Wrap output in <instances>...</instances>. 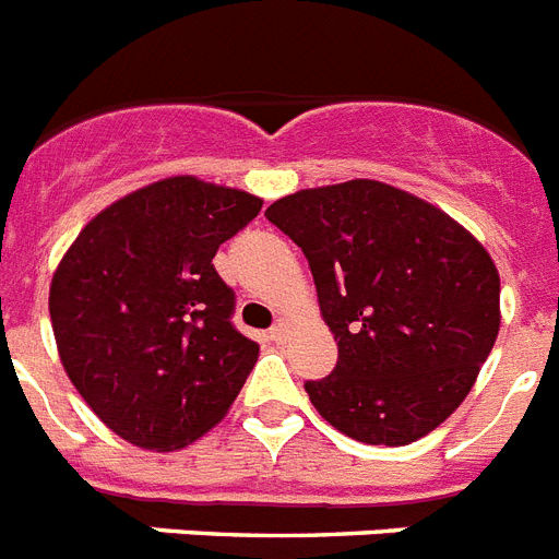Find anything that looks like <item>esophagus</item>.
Segmentation results:
<instances>
[{"instance_id":"1","label":"esophagus","mask_w":559,"mask_h":559,"mask_svg":"<svg viewBox=\"0 0 559 559\" xmlns=\"http://www.w3.org/2000/svg\"><path fill=\"white\" fill-rule=\"evenodd\" d=\"M287 335H289V326L284 321H278L270 330V341H275V344H284V341H287Z\"/></svg>"}]
</instances>
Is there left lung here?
Segmentation results:
<instances>
[{
  "mask_svg": "<svg viewBox=\"0 0 559 559\" xmlns=\"http://www.w3.org/2000/svg\"><path fill=\"white\" fill-rule=\"evenodd\" d=\"M304 250L337 364L307 381L318 415L369 447H406L472 392L500 332V275L452 215L372 178L266 207Z\"/></svg>",
  "mask_w": 559,
  "mask_h": 559,
  "instance_id": "left-lung-1",
  "label": "left lung"
}]
</instances>
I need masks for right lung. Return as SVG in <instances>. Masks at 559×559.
Wrapping results in <instances>:
<instances>
[{
	"instance_id": "right-lung-1",
	"label": "right lung",
	"mask_w": 559,
	"mask_h": 559,
	"mask_svg": "<svg viewBox=\"0 0 559 559\" xmlns=\"http://www.w3.org/2000/svg\"><path fill=\"white\" fill-rule=\"evenodd\" d=\"M261 204L195 176L162 178L84 224L56 266L48 304L64 372L133 447H190L255 367L258 344L229 321L236 293L213 258Z\"/></svg>"
}]
</instances>
